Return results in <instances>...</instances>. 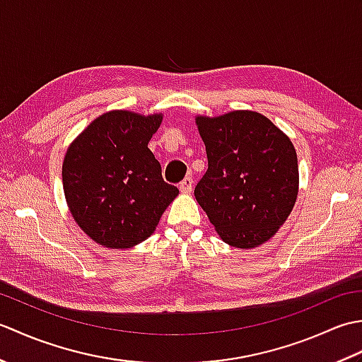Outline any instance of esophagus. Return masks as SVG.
I'll return each mask as SVG.
<instances>
[{"instance_id":"34e87169","label":"esophagus","mask_w":362,"mask_h":362,"mask_svg":"<svg viewBox=\"0 0 362 362\" xmlns=\"http://www.w3.org/2000/svg\"><path fill=\"white\" fill-rule=\"evenodd\" d=\"M193 187H194L193 177H185V179H183L179 185L182 193H191V191H193Z\"/></svg>"}]
</instances>
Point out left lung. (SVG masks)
Here are the masks:
<instances>
[{
  "instance_id": "obj_1",
  "label": "left lung",
  "mask_w": 362,
  "mask_h": 362,
  "mask_svg": "<svg viewBox=\"0 0 362 362\" xmlns=\"http://www.w3.org/2000/svg\"><path fill=\"white\" fill-rule=\"evenodd\" d=\"M209 169L194 188L222 241L238 249L266 243L283 226L298 191L297 153L261 113L196 118Z\"/></svg>"
}]
</instances>
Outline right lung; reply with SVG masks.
Returning a JSON list of instances; mask_svg holds the SVG:
<instances>
[{
    "instance_id": "obj_1",
    "label": "right lung",
    "mask_w": 362,
    "mask_h": 362,
    "mask_svg": "<svg viewBox=\"0 0 362 362\" xmlns=\"http://www.w3.org/2000/svg\"><path fill=\"white\" fill-rule=\"evenodd\" d=\"M161 115L115 110L96 118L66 151L62 168L68 206L91 240L129 249L153 233L179 194L161 177L148 148Z\"/></svg>"
}]
</instances>
